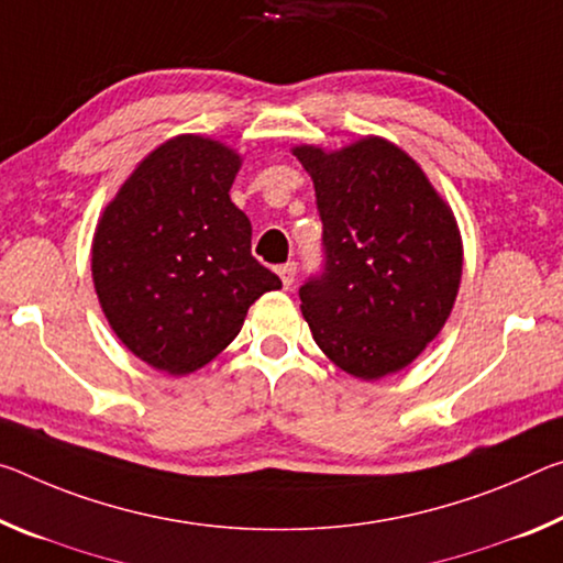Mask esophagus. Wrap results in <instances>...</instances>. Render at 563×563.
Here are the masks:
<instances>
[{"instance_id":"1","label":"esophagus","mask_w":563,"mask_h":563,"mask_svg":"<svg viewBox=\"0 0 563 563\" xmlns=\"http://www.w3.org/2000/svg\"><path fill=\"white\" fill-rule=\"evenodd\" d=\"M278 275L285 288H290L292 280H296V263H285V265H278Z\"/></svg>"}]
</instances>
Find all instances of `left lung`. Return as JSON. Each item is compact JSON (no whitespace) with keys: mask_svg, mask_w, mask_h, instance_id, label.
I'll use <instances>...</instances> for the list:
<instances>
[{"mask_svg":"<svg viewBox=\"0 0 563 563\" xmlns=\"http://www.w3.org/2000/svg\"><path fill=\"white\" fill-rule=\"evenodd\" d=\"M316 185L323 267L300 310L338 368L376 380L439 335L456 300L461 235L423 169L380 137L323 153L296 147Z\"/></svg>","mask_w":563,"mask_h":563,"instance_id":"left-lung-1","label":"left lung"}]
</instances>
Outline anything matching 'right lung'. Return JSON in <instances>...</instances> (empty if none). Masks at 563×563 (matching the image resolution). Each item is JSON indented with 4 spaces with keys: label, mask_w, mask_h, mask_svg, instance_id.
Listing matches in <instances>:
<instances>
[{
    "label": "right lung",
    "mask_w": 563,
    "mask_h": 563,
    "mask_svg": "<svg viewBox=\"0 0 563 563\" xmlns=\"http://www.w3.org/2000/svg\"><path fill=\"white\" fill-rule=\"evenodd\" d=\"M240 157L216 140H167L107 205L92 278L132 353L183 376L233 343L247 308L283 283L250 253L247 216L230 200Z\"/></svg>",
    "instance_id": "add662e5"
}]
</instances>
